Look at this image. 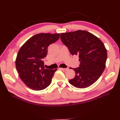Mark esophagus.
Listing matches in <instances>:
<instances>
[{
  "label": "esophagus",
  "instance_id": "1",
  "mask_svg": "<svg viewBox=\"0 0 120 120\" xmlns=\"http://www.w3.org/2000/svg\"><path fill=\"white\" fill-rule=\"evenodd\" d=\"M59 69L61 70H62L63 71H66L69 69V68H60Z\"/></svg>",
  "mask_w": 120,
  "mask_h": 120
}]
</instances>
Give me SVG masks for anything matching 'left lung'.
<instances>
[{"mask_svg":"<svg viewBox=\"0 0 120 120\" xmlns=\"http://www.w3.org/2000/svg\"><path fill=\"white\" fill-rule=\"evenodd\" d=\"M62 42L68 48L72 55H78L80 64L72 69L75 77L70 80L71 85L86 88L97 81L105 68L107 51L99 38L86 30L61 34Z\"/></svg>","mask_w":120,"mask_h":120,"instance_id":"obj_1","label":"left lung"}]
</instances>
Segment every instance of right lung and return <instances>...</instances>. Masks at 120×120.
Listing matches in <instances>:
<instances>
[{"label":"right lung","instance_id":"add662e5","mask_svg":"<svg viewBox=\"0 0 120 120\" xmlns=\"http://www.w3.org/2000/svg\"><path fill=\"white\" fill-rule=\"evenodd\" d=\"M60 34L40 33L29 38L21 46L16 59V67L19 77L28 88L34 90H43L51 83L57 69L44 67L48 47L57 41Z\"/></svg>","mask_w":120,"mask_h":120}]
</instances>
